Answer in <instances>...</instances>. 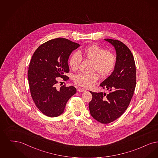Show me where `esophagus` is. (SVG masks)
Masks as SVG:
<instances>
[{
    "label": "esophagus",
    "instance_id": "34e87169",
    "mask_svg": "<svg viewBox=\"0 0 158 158\" xmlns=\"http://www.w3.org/2000/svg\"><path fill=\"white\" fill-rule=\"evenodd\" d=\"M77 91H78V92H85V89H82V88H78V89H77Z\"/></svg>",
    "mask_w": 158,
    "mask_h": 158
}]
</instances>
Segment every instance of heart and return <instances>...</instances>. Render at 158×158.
<instances>
[{"label":"heart","instance_id":"b5f03b06","mask_svg":"<svg viewBox=\"0 0 158 158\" xmlns=\"http://www.w3.org/2000/svg\"><path fill=\"white\" fill-rule=\"evenodd\" d=\"M81 58L92 62L91 71H96L103 78H106L111 74L116 66L117 58L115 53L108 51L101 46L93 44L85 47L73 54L69 60V65L73 71H77L81 62ZM99 77L96 72L89 74H78L76 75L74 81L82 87L89 89L98 80Z\"/></svg>","mask_w":158,"mask_h":158}]
</instances>
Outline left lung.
<instances>
[{
  "label": "left lung",
  "mask_w": 158,
  "mask_h": 158,
  "mask_svg": "<svg viewBox=\"0 0 158 158\" xmlns=\"http://www.w3.org/2000/svg\"><path fill=\"white\" fill-rule=\"evenodd\" d=\"M116 48L117 64L114 70L100 86L109 91L108 94L90 92L91 115L100 123H110L121 116L128 107L136 83V65L131 50L122 42L105 39Z\"/></svg>",
  "instance_id": "8db88e82"
}]
</instances>
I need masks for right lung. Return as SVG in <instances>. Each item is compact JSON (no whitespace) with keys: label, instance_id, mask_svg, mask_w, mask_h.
Masks as SVG:
<instances>
[{"label":"right lung","instance_id":"obj_1","mask_svg":"<svg viewBox=\"0 0 158 158\" xmlns=\"http://www.w3.org/2000/svg\"><path fill=\"white\" fill-rule=\"evenodd\" d=\"M80 44L64 38L45 42L37 48L29 65L27 78L32 100L47 116L57 117L64 112L71 97L76 93L73 86L64 84L58 89V77L69 80L68 60Z\"/></svg>","mask_w":158,"mask_h":158}]
</instances>
